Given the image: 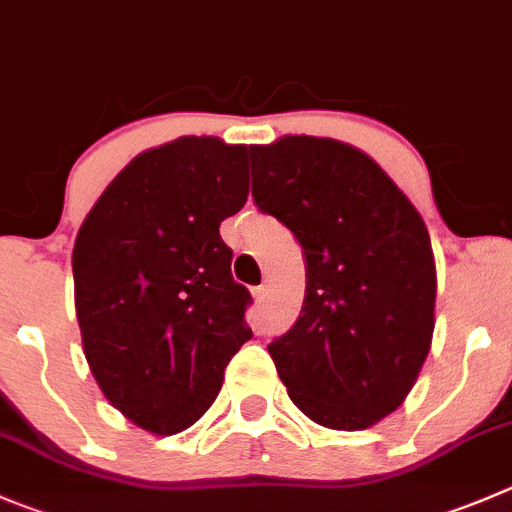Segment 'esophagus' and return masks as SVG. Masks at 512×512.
I'll list each match as a JSON object with an SVG mask.
<instances>
[{"label":"esophagus","instance_id":"esophagus-1","mask_svg":"<svg viewBox=\"0 0 512 512\" xmlns=\"http://www.w3.org/2000/svg\"><path fill=\"white\" fill-rule=\"evenodd\" d=\"M266 291H269V289H266L264 284L256 286V289H253V299H256V301H264V299H266Z\"/></svg>","mask_w":512,"mask_h":512}]
</instances>
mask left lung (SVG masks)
Returning <instances> with one entry per match:
<instances>
[{
	"mask_svg": "<svg viewBox=\"0 0 512 512\" xmlns=\"http://www.w3.org/2000/svg\"><path fill=\"white\" fill-rule=\"evenodd\" d=\"M251 196L304 248L306 294L269 344L309 420L364 430L410 394L435 329L437 276L425 221L362 150L286 135L251 148Z\"/></svg>",
	"mask_w": 512,
	"mask_h": 512,
	"instance_id": "8db88e82",
	"label": "left lung"
}]
</instances>
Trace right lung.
Returning <instances> with one entry per match:
<instances>
[{"mask_svg": "<svg viewBox=\"0 0 512 512\" xmlns=\"http://www.w3.org/2000/svg\"><path fill=\"white\" fill-rule=\"evenodd\" d=\"M246 145L186 135L130 160L87 213L75 309L92 377L155 435L201 420L223 369L253 337L223 218L248 198Z\"/></svg>", "mask_w": 512, "mask_h": 512, "instance_id": "1", "label": "right lung"}]
</instances>
